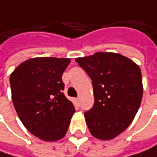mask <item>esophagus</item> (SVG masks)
I'll use <instances>...</instances> for the list:
<instances>
[{
	"mask_svg": "<svg viewBox=\"0 0 157 157\" xmlns=\"http://www.w3.org/2000/svg\"><path fill=\"white\" fill-rule=\"evenodd\" d=\"M74 101H75V105H76L77 107H79V106H80V98H75Z\"/></svg>",
	"mask_w": 157,
	"mask_h": 157,
	"instance_id": "34e87169",
	"label": "esophagus"
}]
</instances>
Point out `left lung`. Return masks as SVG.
I'll list each match as a JSON object with an SVG mask.
<instances>
[{"label": "left lung", "instance_id": "8db88e82", "mask_svg": "<svg viewBox=\"0 0 157 157\" xmlns=\"http://www.w3.org/2000/svg\"><path fill=\"white\" fill-rule=\"evenodd\" d=\"M92 80L95 103L85 112L91 134L110 140L125 131L143 98L140 67L118 53L98 52L75 59Z\"/></svg>", "mask_w": 157, "mask_h": 157}]
</instances>
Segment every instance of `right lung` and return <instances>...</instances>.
I'll list each match as a JSON object with an SVG mask.
<instances>
[{"label":"right lung","mask_w":157,"mask_h":157,"mask_svg":"<svg viewBox=\"0 0 157 157\" xmlns=\"http://www.w3.org/2000/svg\"><path fill=\"white\" fill-rule=\"evenodd\" d=\"M70 59L34 58L21 63L11 74L14 109L24 126L44 141L64 137L75 112L63 94L62 73Z\"/></svg>","instance_id":"obj_1"}]
</instances>
